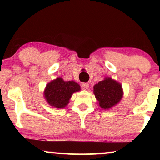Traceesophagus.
I'll return each instance as SVG.
<instances>
[{"instance_id":"esophagus-1","label":"esophagus","mask_w":160,"mask_h":160,"mask_svg":"<svg viewBox=\"0 0 160 160\" xmlns=\"http://www.w3.org/2000/svg\"><path fill=\"white\" fill-rule=\"evenodd\" d=\"M82 87H83V89H87L89 88V84H88V83H83Z\"/></svg>"}]
</instances>
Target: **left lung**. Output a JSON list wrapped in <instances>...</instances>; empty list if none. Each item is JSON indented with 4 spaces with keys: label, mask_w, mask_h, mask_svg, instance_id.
I'll return each instance as SVG.
<instances>
[{
    "label": "left lung",
    "mask_w": 160,
    "mask_h": 160,
    "mask_svg": "<svg viewBox=\"0 0 160 160\" xmlns=\"http://www.w3.org/2000/svg\"><path fill=\"white\" fill-rule=\"evenodd\" d=\"M93 93L98 106L103 110H108L117 106L124 95L122 84L108 76L94 85Z\"/></svg>",
    "instance_id": "8db88e82"
}]
</instances>
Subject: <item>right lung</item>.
<instances>
[{"label": "right lung", "instance_id": "obj_1", "mask_svg": "<svg viewBox=\"0 0 160 160\" xmlns=\"http://www.w3.org/2000/svg\"><path fill=\"white\" fill-rule=\"evenodd\" d=\"M81 90L80 85L74 81H65L58 77L48 83L43 91V97L47 103L55 108H63L68 106L76 92Z\"/></svg>", "mask_w": 160, "mask_h": 160}]
</instances>
